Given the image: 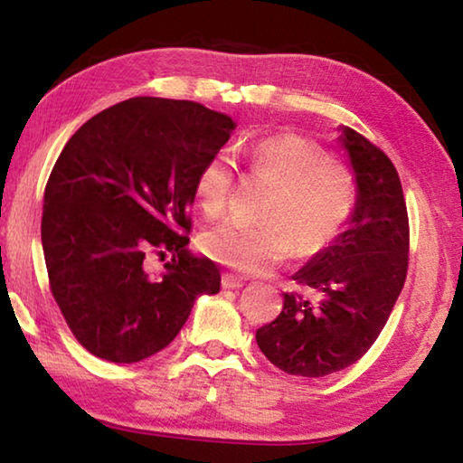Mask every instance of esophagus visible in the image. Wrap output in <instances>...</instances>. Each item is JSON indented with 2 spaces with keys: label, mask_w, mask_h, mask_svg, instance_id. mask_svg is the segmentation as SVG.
<instances>
[{
  "label": "esophagus",
  "mask_w": 463,
  "mask_h": 463,
  "mask_svg": "<svg viewBox=\"0 0 463 463\" xmlns=\"http://www.w3.org/2000/svg\"><path fill=\"white\" fill-rule=\"evenodd\" d=\"M245 281H242L239 276H234V273H224L222 276V288L224 289H239Z\"/></svg>",
  "instance_id": "esophagus-1"
}]
</instances>
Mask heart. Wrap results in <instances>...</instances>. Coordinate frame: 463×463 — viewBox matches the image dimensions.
Wrapping results in <instances>:
<instances>
[{
	"label": "heart",
	"instance_id": "b5f03b06",
	"mask_svg": "<svg viewBox=\"0 0 463 463\" xmlns=\"http://www.w3.org/2000/svg\"><path fill=\"white\" fill-rule=\"evenodd\" d=\"M250 175L276 185L263 208V224L229 221L202 234L210 260L245 276H261L294 255H320L354 218L359 187L354 171L333 161L323 146L298 135H273L247 148ZM234 190V163L218 151L200 167L194 194L203 214L226 213Z\"/></svg>",
	"mask_w": 463,
	"mask_h": 463
}]
</instances>
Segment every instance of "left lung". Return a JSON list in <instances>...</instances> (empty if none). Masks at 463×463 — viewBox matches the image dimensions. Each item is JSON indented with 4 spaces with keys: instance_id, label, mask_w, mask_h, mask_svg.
<instances>
[{
    "instance_id": "left-lung-1",
    "label": "left lung",
    "mask_w": 463,
    "mask_h": 463,
    "mask_svg": "<svg viewBox=\"0 0 463 463\" xmlns=\"http://www.w3.org/2000/svg\"><path fill=\"white\" fill-rule=\"evenodd\" d=\"M343 143L355 169L359 200L341 239L296 273L300 292L257 328V345L281 372L323 378L345 370L378 339L409 271V213L394 163L354 128Z\"/></svg>"
}]
</instances>
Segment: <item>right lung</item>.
<instances>
[{
	"label": "right lung",
	"mask_w": 463,
	"mask_h": 463,
	"mask_svg": "<svg viewBox=\"0 0 463 463\" xmlns=\"http://www.w3.org/2000/svg\"><path fill=\"white\" fill-rule=\"evenodd\" d=\"M234 122L198 101L130 98L69 138L44 187L49 286L77 341L99 359L135 364L175 339L221 271L187 253L194 184ZM175 260L153 280L146 252Z\"/></svg>",
	"instance_id": "1"
}]
</instances>
